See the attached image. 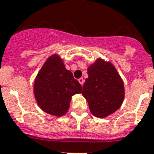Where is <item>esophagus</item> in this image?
<instances>
[{"instance_id": "obj_1", "label": "esophagus", "mask_w": 154, "mask_h": 154, "mask_svg": "<svg viewBox=\"0 0 154 154\" xmlns=\"http://www.w3.org/2000/svg\"><path fill=\"white\" fill-rule=\"evenodd\" d=\"M78 81H79V83H80V84H81V85H84V82H85V80H84V79H83V78H80L78 80Z\"/></svg>"}]
</instances>
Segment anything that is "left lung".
Listing matches in <instances>:
<instances>
[{
    "instance_id": "8db88e82",
    "label": "left lung",
    "mask_w": 154,
    "mask_h": 154,
    "mask_svg": "<svg viewBox=\"0 0 154 154\" xmlns=\"http://www.w3.org/2000/svg\"><path fill=\"white\" fill-rule=\"evenodd\" d=\"M88 77L83 86V96L91 112L105 118L119 109L124 100L123 81L111 63L97 59L88 69Z\"/></svg>"
}]
</instances>
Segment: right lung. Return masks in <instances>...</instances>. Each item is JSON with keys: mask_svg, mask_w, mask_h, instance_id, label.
<instances>
[{"mask_svg": "<svg viewBox=\"0 0 154 154\" xmlns=\"http://www.w3.org/2000/svg\"><path fill=\"white\" fill-rule=\"evenodd\" d=\"M81 91V84L56 54L47 59L34 83L37 104L44 112L55 116L66 114L71 97Z\"/></svg>", "mask_w": 154, "mask_h": 154, "instance_id": "obj_1", "label": "right lung"}]
</instances>
